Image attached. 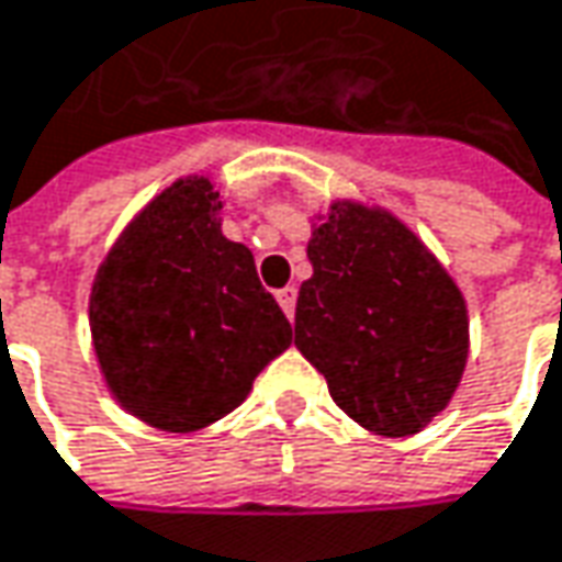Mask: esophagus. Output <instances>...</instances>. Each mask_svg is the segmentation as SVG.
<instances>
[{"mask_svg": "<svg viewBox=\"0 0 562 562\" xmlns=\"http://www.w3.org/2000/svg\"><path fill=\"white\" fill-rule=\"evenodd\" d=\"M295 299H299V289H295V285H285V289L277 292V302H280V307L285 311V317L295 314Z\"/></svg>", "mask_w": 562, "mask_h": 562, "instance_id": "34e87169", "label": "esophagus"}]
</instances>
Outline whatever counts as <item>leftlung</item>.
I'll use <instances>...</instances> for the list:
<instances>
[{
    "label": "left lung",
    "mask_w": 562,
    "mask_h": 562,
    "mask_svg": "<svg viewBox=\"0 0 562 562\" xmlns=\"http://www.w3.org/2000/svg\"><path fill=\"white\" fill-rule=\"evenodd\" d=\"M295 346L352 422L383 437L425 430L469 361L459 285L390 210L333 201L311 226Z\"/></svg>",
    "instance_id": "left-lung-1"
}]
</instances>
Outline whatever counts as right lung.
Here are the masks:
<instances>
[{"mask_svg":"<svg viewBox=\"0 0 562 562\" xmlns=\"http://www.w3.org/2000/svg\"><path fill=\"white\" fill-rule=\"evenodd\" d=\"M207 176L162 188L115 238L90 289V339L112 400L144 425L191 434L245 403L292 327L223 235Z\"/></svg>","mask_w":562,"mask_h":562,"instance_id":"right-lung-1","label":"right lung"}]
</instances>
